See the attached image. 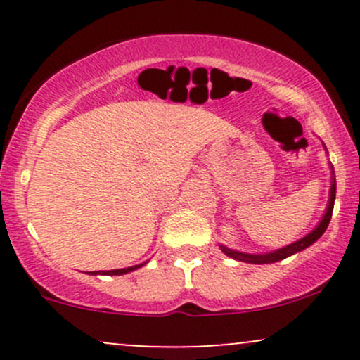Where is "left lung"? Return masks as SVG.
I'll return each instance as SVG.
<instances>
[{"label": "left lung", "instance_id": "left-lung-1", "mask_svg": "<svg viewBox=\"0 0 360 360\" xmlns=\"http://www.w3.org/2000/svg\"><path fill=\"white\" fill-rule=\"evenodd\" d=\"M332 169V186H330V200H328V205H326V212L323 214V218H321V221L318 223L316 229L311 230L307 237L300 238V240L289 243V245L283 247V249H278L274 252H269V254H245V252H238V250H232L229 249V247L225 245H220V249L223 250V254H226L229 257H232L235 260H242V262H249V264H271V262H278V260H283L289 257V255L296 254V252H301L304 250L307 247L311 245V243H315L318 238L323 235V232L326 230V226H328L330 223V218H332V212H333V203H335V193H337V181H335V172H333V167Z\"/></svg>", "mask_w": 360, "mask_h": 360}]
</instances>
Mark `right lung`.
Wrapping results in <instances>:
<instances>
[{
    "label": "right lung",
    "instance_id": "add662e5",
    "mask_svg": "<svg viewBox=\"0 0 360 360\" xmlns=\"http://www.w3.org/2000/svg\"><path fill=\"white\" fill-rule=\"evenodd\" d=\"M146 264H147V262H143V264H139V266L125 267V269H111V271H93V272H89V274H93V276H96V274H103V276H122V274H127V272H131V271L139 269V267L146 266Z\"/></svg>",
    "mask_w": 360,
    "mask_h": 360
}]
</instances>
